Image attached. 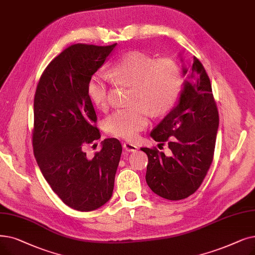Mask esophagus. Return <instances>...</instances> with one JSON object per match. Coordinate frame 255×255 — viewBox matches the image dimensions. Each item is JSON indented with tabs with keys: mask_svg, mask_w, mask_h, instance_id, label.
Instances as JSON below:
<instances>
[{
	"mask_svg": "<svg viewBox=\"0 0 255 255\" xmlns=\"http://www.w3.org/2000/svg\"><path fill=\"white\" fill-rule=\"evenodd\" d=\"M123 147H124V149H125L127 152H135V151H137V149H138L137 146H135L134 143L129 142V141L124 142Z\"/></svg>",
	"mask_w": 255,
	"mask_h": 255,
	"instance_id": "esophagus-1",
	"label": "esophagus"
}]
</instances>
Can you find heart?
<instances>
[{
  "label": "heart",
  "instance_id": "1",
  "mask_svg": "<svg viewBox=\"0 0 255 255\" xmlns=\"http://www.w3.org/2000/svg\"><path fill=\"white\" fill-rule=\"evenodd\" d=\"M109 75L116 83L131 87L128 103L132 106L117 110L104 122L105 131L117 137L135 139L149 123V112L153 116L169 113L180 96L181 71L171 59H154L147 53L130 51L112 65ZM87 92L97 107L107 108L110 86L103 74L92 77Z\"/></svg>",
  "mask_w": 255,
  "mask_h": 255
}]
</instances>
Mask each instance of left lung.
<instances>
[{
	"instance_id": "left-lung-1",
	"label": "left lung",
	"mask_w": 255,
	"mask_h": 255,
	"mask_svg": "<svg viewBox=\"0 0 255 255\" xmlns=\"http://www.w3.org/2000/svg\"><path fill=\"white\" fill-rule=\"evenodd\" d=\"M183 75L187 69H182ZM179 101L150 133L161 145L168 142L170 155L156 148H141L148 155L146 181L152 192L181 200L201 185L213 162L219 127V113L212 84L196 57L184 81Z\"/></svg>"
}]
</instances>
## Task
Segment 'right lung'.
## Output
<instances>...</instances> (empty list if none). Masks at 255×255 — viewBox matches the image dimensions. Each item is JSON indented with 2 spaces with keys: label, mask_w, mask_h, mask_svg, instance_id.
I'll return each instance as SVG.
<instances>
[{
  "label": "right lung",
  "mask_w": 255,
  "mask_h": 255,
  "mask_svg": "<svg viewBox=\"0 0 255 255\" xmlns=\"http://www.w3.org/2000/svg\"><path fill=\"white\" fill-rule=\"evenodd\" d=\"M117 43H76L43 71L34 97L33 152L52 190L68 206L92 212L113 196L122 154L117 138H106L88 158L84 148L100 138L87 86Z\"/></svg>",
  "instance_id": "1"
}]
</instances>
